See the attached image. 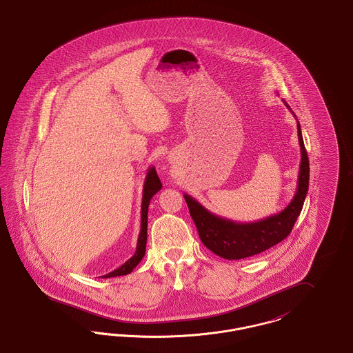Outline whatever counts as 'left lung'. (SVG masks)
<instances>
[{
    "label": "left lung",
    "instance_id": "left-lung-1",
    "mask_svg": "<svg viewBox=\"0 0 353 353\" xmlns=\"http://www.w3.org/2000/svg\"><path fill=\"white\" fill-rule=\"evenodd\" d=\"M285 104L291 111L290 105L285 101ZM292 115L295 117L294 112ZM298 139L301 145V167L296 192L287 208L278 214L270 216L261 221L241 223L213 214L193 197L184 194L185 201L188 203L190 216L197 226L202 243L210 252L229 261L243 259L268 250L274 245L282 242L291 233L294 223L302 212L310 181V163L304 148L299 121Z\"/></svg>",
    "mask_w": 353,
    "mask_h": 353
}]
</instances>
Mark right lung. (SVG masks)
Listing matches in <instances>:
<instances>
[{"mask_svg": "<svg viewBox=\"0 0 353 353\" xmlns=\"http://www.w3.org/2000/svg\"><path fill=\"white\" fill-rule=\"evenodd\" d=\"M161 181L156 173L154 167H151L147 172L144 188H143V200H141V223H140V233L137 238V246L134 255L120 268H118L108 274H105L103 278H114L120 275H127L132 272V270L140 263L143 256L145 255V246H147V225H148V208L152 197L161 189Z\"/></svg>", "mask_w": 353, "mask_h": 353, "instance_id": "obj_1", "label": "right lung"}]
</instances>
